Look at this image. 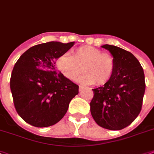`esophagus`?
<instances>
[{
    "label": "esophagus",
    "instance_id": "34e87169",
    "mask_svg": "<svg viewBox=\"0 0 154 154\" xmlns=\"http://www.w3.org/2000/svg\"><path fill=\"white\" fill-rule=\"evenodd\" d=\"M85 86H82V85H79V91L80 92H81V91H82V90L83 89H85Z\"/></svg>",
    "mask_w": 154,
    "mask_h": 154
}]
</instances>
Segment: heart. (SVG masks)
I'll use <instances>...</instances> for the list:
<instances>
[{
  "mask_svg": "<svg viewBox=\"0 0 154 154\" xmlns=\"http://www.w3.org/2000/svg\"><path fill=\"white\" fill-rule=\"evenodd\" d=\"M56 65L67 79L74 81L84 70L85 73L80 78L81 83L92 85L96 82L98 85L109 81L115 67L112 56L90 46L76 49L73 56L62 54L57 59Z\"/></svg>",
  "mask_w": 154,
  "mask_h": 154,
  "instance_id": "heart-1",
  "label": "heart"
}]
</instances>
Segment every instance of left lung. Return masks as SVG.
Listing matches in <instances>:
<instances>
[{
    "label": "left lung",
    "instance_id": "8db88e82",
    "mask_svg": "<svg viewBox=\"0 0 154 154\" xmlns=\"http://www.w3.org/2000/svg\"><path fill=\"white\" fill-rule=\"evenodd\" d=\"M102 47L112 54L115 67L109 81L92 89L90 111L99 126L119 131L133 122L141 112L146 89L144 71L129 51L108 44Z\"/></svg>",
    "mask_w": 154,
    "mask_h": 154
}]
</instances>
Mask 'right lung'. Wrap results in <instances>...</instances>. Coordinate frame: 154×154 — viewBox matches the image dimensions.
<instances>
[{
    "label": "right lung",
    "instance_id": "right-lung-1",
    "mask_svg": "<svg viewBox=\"0 0 154 154\" xmlns=\"http://www.w3.org/2000/svg\"><path fill=\"white\" fill-rule=\"evenodd\" d=\"M74 45L49 42L25 51L12 69L10 88L15 108L27 123L47 127L59 122L79 86L56 70V61Z\"/></svg>",
    "mask_w": 154,
    "mask_h": 154
}]
</instances>
